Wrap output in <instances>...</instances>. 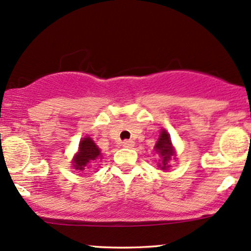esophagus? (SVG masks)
<instances>
[{"label":"esophagus","mask_w":251,"mask_h":251,"mask_svg":"<svg viewBox=\"0 0 251 251\" xmlns=\"http://www.w3.org/2000/svg\"><path fill=\"white\" fill-rule=\"evenodd\" d=\"M133 145H134L133 140H124V142H123V147L124 148L131 149L132 147H133Z\"/></svg>","instance_id":"esophagus-1"}]
</instances>
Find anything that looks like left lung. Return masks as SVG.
I'll list each match as a JSON object with an SVG mask.
<instances>
[{
  "label": "left lung",
  "mask_w": 251,
  "mask_h": 251,
  "mask_svg": "<svg viewBox=\"0 0 251 251\" xmlns=\"http://www.w3.org/2000/svg\"><path fill=\"white\" fill-rule=\"evenodd\" d=\"M155 151L158 153L161 157V163L158 164V167L161 169L167 170L170 166L169 161L172 159V157L175 155V150L172 145V140H170V136L167 133L166 130H162L159 133L158 140H157L155 145Z\"/></svg>",
  "instance_id": "1"
}]
</instances>
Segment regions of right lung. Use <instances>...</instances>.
I'll list each match as a JSON object with an SVG mask.
<instances>
[{"mask_svg": "<svg viewBox=\"0 0 251 251\" xmlns=\"http://www.w3.org/2000/svg\"><path fill=\"white\" fill-rule=\"evenodd\" d=\"M101 150L95 144L94 140L90 137H85L79 142L78 152L76 153L73 159V167L77 170L83 172L85 168H89V164L93 163L95 159L101 158Z\"/></svg>", "mask_w": 251, "mask_h": 251, "instance_id": "add662e5", "label": "right lung"}]
</instances>
